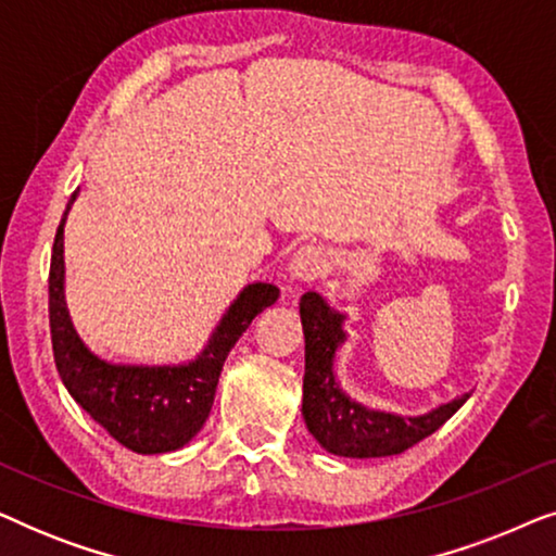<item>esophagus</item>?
I'll use <instances>...</instances> for the list:
<instances>
[{
    "label": "esophagus",
    "instance_id": "esophagus-1",
    "mask_svg": "<svg viewBox=\"0 0 556 556\" xmlns=\"http://www.w3.org/2000/svg\"><path fill=\"white\" fill-rule=\"evenodd\" d=\"M329 268V255H326L324 248L318 245H303L293 253L291 263H288V276L291 280H316L324 276V270Z\"/></svg>",
    "mask_w": 556,
    "mask_h": 556
}]
</instances>
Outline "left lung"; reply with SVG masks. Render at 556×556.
<instances>
[{
  "label": "left lung",
  "mask_w": 556,
  "mask_h": 556,
  "mask_svg": "<svg viewBox=\"0 0 556 556\" xmlns=\"http://www.w3.org/2000/svg\"><path fill=\"white\" fill-rule=\"evenodd\" d=\"M344 314L333 311L321 295H301V324L306 337V375H303V420L321 447L344 458H382L405 453L435 432L458 413L463 397L417 417L369 409L349 397L333 375L337 349L346 341Z\"/></svg>",
  "instance_id": "left-lung-1"
}]
</instances>
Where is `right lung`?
Returning a JSON list of instances; mask_svg holds the SVG:
<instances>
[{
  "label": "right lung",
  "mask_w": 556,
  "mask_h": 556,
  "mask_svg": "<svg viewBox=\"0 0 556 556\" xmlns=\"http://www.w3.org/2000/svg\"><path fill=\"white\" fill-rule=\"evenodd\" d=\"M78 192H73L60 219L50 261V337L60 379L71 397L128 451L141 455L185 447L210 417L219 371L263 308L278 301L273 283H250L230 303L207 346L187 364H111L96 356L73 329L65 306V219Z\"/></svg>",
  "instance_id": "obj_1"
}]
</instances>
